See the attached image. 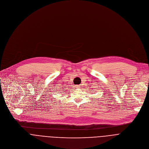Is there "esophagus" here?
I'll use <instances>...</instances> for the list:
<instances>
[{"label": "esophagus", "mask_w": 149, "mask_h": 149, "mask_svg": "<svg viewBox=\"0 0 149 149\" xmlns=\"http://www.w3.org/2000/svg\"><path fill=\"white\" fill-rule=\"evenodd\" d=\"M75 87H76V88H79V86H76Z\"/></svg>", "instance_id": "obj_1"}]
</instances>
